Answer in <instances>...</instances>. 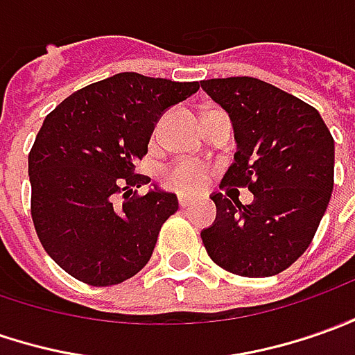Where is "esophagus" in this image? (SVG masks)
Returning a JSON list of instances; mask_svg holds the SVG:
<instances>
[{"instance_id":"obj_1","label":"esophagus","mask_w":355,"mask_h":355,"mask_svg":"<svg viewBox=\"0 0 355 355\" xmlns=\"http://www.w3.org/2000/svg\"><path fill=\"white\" fill-rule=\"evenodd\" d=\"M190 204H192V200H190V198H187V196H178V206H180V208H182V209L188 208Z\"/></svg>"}]
</instances>
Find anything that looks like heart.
<instances>
[{
  "instance_id": "1",
  "label": "heart",
  "mask_w": 355,
  "mask_h": 355,
  "mask_svg": "<svg viewBox=\"0 0 355 355\" xmlns=\"http://www.w3.org/2000/svg\"><path fill=\"white\" fill-rule=\"evenodd\" d=\"M211 177V168L198 161H178L163 171L161 182L180 194H196L206 187Z\"/></svg>"
}]
</instances>
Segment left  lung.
I'll use <instances>...</instances> for the list:
<instances>
[{"label": "left lung", "mask_w": 355, "mask_h": 355, "mask_svg": "<svg viewBox=\"0 0 355 355\" xmlns=\"http://www.w3.org/2000/svg\"><path fill=\"white\" fill-rule=\"evenodd\" d=\"M227 110L237 153L221 188H248L254 202L214 194L218 216L202 231L209 259L231 274L268 278L307 250L334 187V139L319 110L254 77L206 79Z\"/></svg>", "instance_id": "1"}]
</instances>
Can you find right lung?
I'll return each mask as SVG.
<instances>
[{
	"instance_id": "right-lung-1",
	"label": "right lung",
	"mask_w": 355,
	"mask_h": 355,
	"mask_svg": "<svg viewBox=\"0 0 355 355\" xmlns=\"http://www.w3.org/2000/svg\"><path fill=\"white\" fill-rule=\"evenodd\" d=\"M198 89V81L124 71L79 89L44 118L28 153L31 216L40 245L69 276L107 288L149 262L178 200L137 194L151 178L136 163L159 116Z\"/></svg>"
}]
</instances>
